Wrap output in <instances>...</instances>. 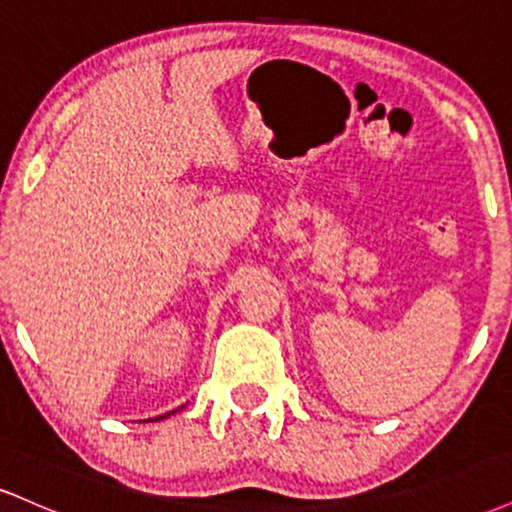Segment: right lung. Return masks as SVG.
Masks as SVG:
<instances>
[{
    "mask_svg": "<svg viewBox=\"0 0 512 512\" xmlns=\"http://www.w3.org/2000/svg\"><path fill=\"white\" fill-rule=\"evenodd\" d=\"M166 416H168V414H166ZM161 419H163V416H161Z\"/></svg>",
    "mask_w": 512,
    "mask_h": 512,
    "instance_id": "add662e5",
    "label": "right lung"
}]
</instances>
